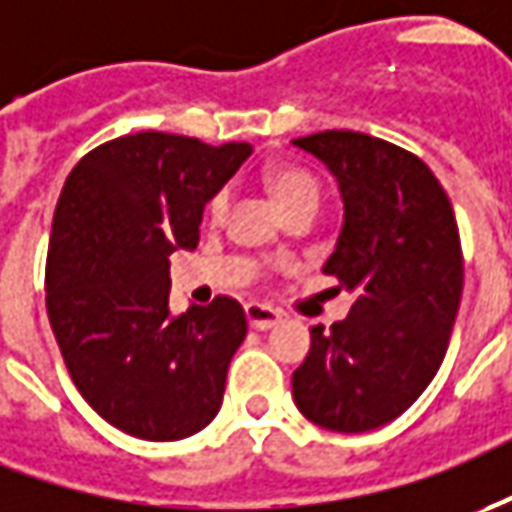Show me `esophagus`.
<instances>
[{"mask_svg": "<svg viewBox=\"0 0 512 512\" xmlns=\"http://www.w3.org/2000/svg\"><path fill=\"white\" fill-rule=\"evenodd\" d=\"M246 319H249V328L255 330H269L283 322V316L277 314L274 308L260 305V302H249V305H246Z\"/></svg>", "mask_w": 512, "mask_h": 512, "instance_id": "esophagus-1", "label": "esophagus"}]
</instances>
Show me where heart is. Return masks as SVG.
<instances>
[{
    "label": "heart",
    "instance_id": "b5f03b06",
    "mask_svg": "<svg viewBox=\"0 0 512 512\" xmlns=\"http://www.w3.org/2000/svg\"><path fill=\"white\" fill-rule=\"evenodd\" d=\"M266 187H269L271 198L277 201V207L285 210L294 201H305V198H319V184L311 173H305L300 168H271L266 173ZM227 210V193H218L212 198L210 215L221 218Z\"/></svg>",
    "mask_w": 512,
    "mask_h": 512
}]
</instances>
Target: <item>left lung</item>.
I'll return each mask as SVG.
<instances>
[{
  "label": "left lung",
  "mask_w": 512,
  "mask_h": 512,
  "mask_svg": "<svg viewBox=\"0 0 512 512\" xmlns=\"http://www.w3.org/2000/svg\"><path fill=\"white\" fill-rule=\"evenodd\" d=\"M291 145L336 179L342 232L322 271L353 294L342 322L311 328L291 395L322 429L373 431L420 398L446 356L462 297L454 210L434 173L392 142L319 131Z\"/></svg>",
  "instance_id": "8db88e82"
}]
</instances>
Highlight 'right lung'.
<instances>
[{"instance_id":"1","label":"right lung","mask_w":512,"mask_h":512,"mask_svg":"<svg viewBox=\"0 0 512 512\" xmlns=\"http://www.w3.org/2000/svg\"><path fill=\"white\" fill-rule=\"evenodd\" d=\"M252 156L249 142L142 131L66 176L47 255V316L75 387L114 429L151 443L201 431L246 339L232 297L170 314V260L193 252L204 207Z\"/></svg>"}]
</instances>
